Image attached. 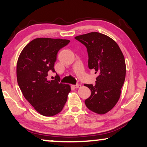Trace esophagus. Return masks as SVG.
<instances>
[{
    "instance_id": "esophagus-1",
    "label": "esophagus",
    "mask_w": 147,
    "mask_h": 147,
    "mask_svg": "<svg viewBox=\"0 0 147 147\" xmlns=\"http://www.w3.org/2000/svg\"><path fill=\"white\" fill-rule=\"evenodd\" d=\"M72 86H73L74 88H78L81 87V85H80V84H76V85H72Z\"/></svg>"
}]
</instances>
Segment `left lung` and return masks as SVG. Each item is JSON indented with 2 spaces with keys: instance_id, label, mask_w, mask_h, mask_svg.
<instances>
[{
  "instance_id": "obj_1",
  "label": "left lung",
  "mask_w": 147,
  "mask_h": 147,
  "mask_svg": "<svg viewBox=\"0 0 147 147\" xmlns=\"http://www.w3.org/2000/svg\"><path fill=\"white\" fill-rule=\"evenodd\" d=\"M87 48L88 67L98 73L94 85L84 84L91 90L85 100L88 109L104 114L113 108L121 94L126 76V63L119 46L112 38L98 32L76 36Z\"/></svg>"
}]
</instances>
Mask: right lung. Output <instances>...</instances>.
Instances as JSON below:
<instances>
[{"label":"right lung","instance_id":"1","mask_svg":"<svg viewBox=\"0 0 147 147\" xmlns=\"http://www.w3.org/2000/svg\"><path fill=\"white\" fill-rule=\"evenodd\" d=\"M69 40L36 38L20 53L17 64V79L25 99L41 115L53 116L59 113L71 91L69 84L59 83V76L48 80L49 71L55 72L54 64L60 49Z\"/></svg>","mask_w":147,"mask_h":147}]
</instances>
